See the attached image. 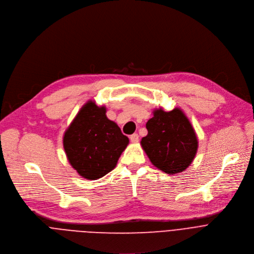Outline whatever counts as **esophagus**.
Returning <instances> with one entry per match:
<instances>
[{
	"mask_svg": "<svg viewBox=\"0 0 254 254\" xmlns=\"http://www.w3.org/2000/svg\"><path fill=\"white\" fill-rule=\"evenodd\" d=\"M130 140H131V142L132 143H137L138 141H139V136H138V134H132L131 136H130Z\"/></svg>",
	"mask_w": 254,
	"mask_h": 254,
	"instance_id": "esophagus-1",
	"label": "esophagus"
}]
</instances>
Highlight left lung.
<instances>
[{
	"label": "left lung",
	"instance_id": "obj_1",
	"mask_svg": "<svg viewBox=\"0 0 254 254\" xmlns=\"http://www.w3.org/2000/svg\"><path fill=\"white\" fill-rule=\"evenodd\" d=\"M146 128L148 134L142 138L141 146L155 167L167 174H176L192 163L198 140L182 110L156 109Z\"/></svg>",
	"mask_w": 254,
	"mask_h": 254
}]
</instances>
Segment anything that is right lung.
<instances>
[{
    "instance_id": "1",
    "label": "right lung",
    "mask_w": 254,
    "mask_h": 254,
    "mask_svg": "<svg viewBox=\"0 0 254 254\" xmlns=\"http://www.w3.org/2000/svg\"><path fill=\"white\" fill-rule=\"evenodd\" d=\"M129 143L106 108L88 102L78 112L63 138L67 158L80 176L96 180L113 170Z\"/></svg>"
}]
</instances>
